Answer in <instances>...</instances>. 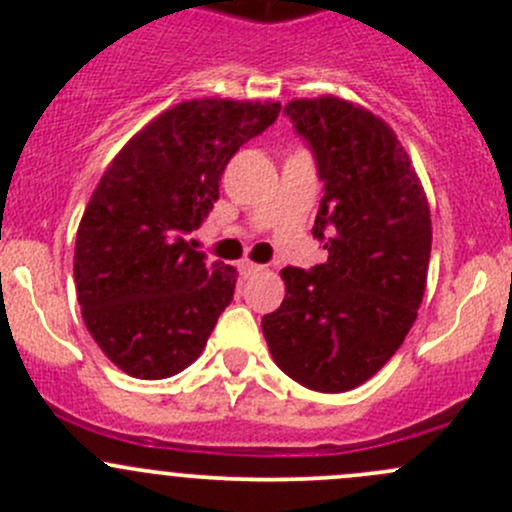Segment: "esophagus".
I'll list each match as a JSON object with an SVG mask.
<instances>
[{
	"mask_svg": "<svg viewBox=\"0 0 512 512\" xmlns=\"http://www.w3.org/2000/svg\"><path fill=\"white\" fill-rule=\"evenodd\" d=\"M240 272L245 277H252V275H260V272H265V265H257V262H250V260H242L240 265Z\"/></svg>",
	"mask_w": 512,
	"mask_h": 512,
	"instance_id": "obj_1",
	"label": "esophagus"
}]
</instances>
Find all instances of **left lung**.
<instances>
[{"instance_id": "obj_1", "label": "left lung", "mask_w": 512, "mask_h": 512, "mask_svg": "<svg viewBox=\"0 0 512 512\" xmlns=\"http://www.w3.org/2000/svg\"><path fill=\"white\" fill-rule=\"evenodd\" d=\"M312 146L324 198L312 232L329 252L312 270L285 267V299L262 317L272 359L322 394L356 389L414 327L431 260V210L394 128L339 96L285 106Z\"/></svg>"}]
</instances>
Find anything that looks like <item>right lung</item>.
<instances>
[{
  "label": "right lung",
  "instance_id": "right-lung-1",
  "mask_svg": "<svg viewBox=\"0 0 512 512\" xmlns=\"http://www.w3.org/2000/svg\"><path fill=\"white\" fill-rule=\"evenodd\" d=\"M280 108L208 96L175 103L98 180L76 232V297L98 349L133 379H168L203 354L237 270L208 265L188 235L218 200L230 158Z\"/></svg>",
  "mask_w": 512,
  "mask_h": 512
}]
</instances>
